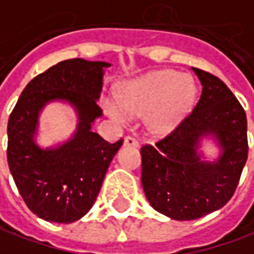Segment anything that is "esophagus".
<instances>
[{"label":"esophagus","mask_w":254,"mask_h":254,"mask_svg":"<svg viewBox=\"0 0 254 254\" xmlns=\"http://www.w3.org/2000/svg\"><path fill=\"white\" fill-rule=\"evenodd\" d=\"M124 145H127V147H139V143L133 139L132 136H127L124 139Z\"/></svg>","instance_id":"esophagus-1"}]
</instances>
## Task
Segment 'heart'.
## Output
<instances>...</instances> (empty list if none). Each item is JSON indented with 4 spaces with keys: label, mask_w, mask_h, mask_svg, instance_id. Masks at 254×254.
<instances>
[{
    "label": "heart",
    "mask_w": 254,
    "mask_h": 254,
    "mask_svg": "<svg viewBox=\"0 0 254 254\" xmlns=\"http://www.w3.org/2000/svg\"><path fill=\"white\" fill-rule=\"evenodd\" d=\"M195 93L192 77L173 70H157L127 81L118 88L117 96L103 97V109L110 118L124 125L145 113L147 129L162 136L189 113Z\"/></svg>",
    "instance_id": "b5f03b06"
}]
</instances>
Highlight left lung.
<instances>
[{"label":"left lung","instance_id":"8db88e82","mask_svg":"<svg viewBox=\"0 0 254 254\" xmlns=\"http://www.w3.org/2000/svg\"><path fill=\"white\" fill-rule=\"evenodd\" d=\"M202 93L192 113L155 145L141 147V184L157 212L170 219H199L231 199L248 159V122L227 85L191 67ZM209 141L218 148L210 160L201 151Z\"/></svg>","mask_w":254,"mask_h":254}]
</instances>
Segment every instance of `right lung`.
Here are the masks:
<instances>
[{
  "label": "right lung",
  "mask_w": 254,
  "mask_h": 254,
  "mask_svg": "<svg viewBox=\"0 0 254 254\" xmlns=\"http://www.w3.org/2000/svg\"><path fill=\"white\" fill-rule=\"evenodd\" d=\"M107 62L70 59L33 78L8 121V165L28 209L40 219L68 224L84 217L96 201L106 172L122 140L110 144L92 125L103 115L97 106ZM68 104L77 127L51 147L36 143L39 115L51 102Z\"/></svg>",
  "instance_id": "obj_1"
}]
</instances>
